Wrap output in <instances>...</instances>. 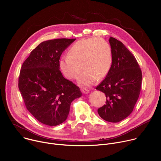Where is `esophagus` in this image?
I'll return each instance as SVG.
<instances>
[{"label": "esophagus", "instance_id": "34e87169", "mask_svg": "<svg viewBox=\"0 0 161 161\" xmlns=\"http://www.w3.org/2000/svg\"><path fill=\"white\" fill-rule=\"evenodd\" d=\"M81 92L83 94H88L89 92V90L88 89H86V88H81Z\"/></svg>", "mask_w": 161, "mask_h": 161}]
</instances>
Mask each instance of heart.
Segmentation results:
<instances>
[{
	"instance_id": "heart-1",
	"label": "heart",
	"mask_w": 161,
	"mask_h": 161,
	"mask_svg": "<svg viewBox=\"0 0 161 161\" xmlns=\"http://www.w3.org/2000/svg\"><path fill=\"white\" fill-rule=\"evenodd\" d=\"M112 62L109 44L103 39L92 37L75 42L69 50V55L60 58L59 67L65 78L74 80L78 77L82 67L84 71L78 78V83L87 86L93 84L97 78L105 77Z\"/></svg>"
}]
</instances>
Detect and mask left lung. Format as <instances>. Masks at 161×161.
<instances>
[{"label": "left lung", "mask_w": 161, "mask_h": 161, "mask_svg": "<svg viewBox=\"0 0 161 161\" xmlns=\"http://www.w3.org/2000/svg\"><path fill=\"white\" fill-rule=\"evenodd\" d=\"M109 42L113 53L110 70L96 87L106 97V104L97 109L99 116L109 122H119L132 113L139 97L142 73L136 58L115 38Z\"/></svg>", "instance_id": "left-lung-1"}]
</instances>
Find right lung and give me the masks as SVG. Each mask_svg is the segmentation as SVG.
Returning <instances> with one entry per match:
<instances>
[{
    "mask_svg": "<svg viewBox=\"0 0 161 161\" xmlns=\"http://www.w3.org/2000/svg\"><path fill=\"white\" fill-rule=\"evenodd\" d=\"M75 40L42 42L22 64L18 88L28 111L43 124L55 126L63 123L72 101L82 95L78 86L62 76L59 67L62 52Z\"/></svg>",
    "mask_w": 161,
    "mask_h": 161,
    "instance_id": "obj_1",
    "label": "right lung"
}]
</instances>
